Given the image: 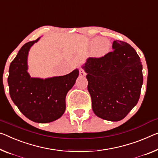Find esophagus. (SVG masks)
<instances>
[{
	"instance_id": "34e87169",
	"label": "esophagus",
	"mask_w": 158,
	"mask_h": 158,
	"mask_svg": "<svg viewBox=\"0 0 158 158\" xmlns=\"http://www.w3.org/2000/svg\"><path fill=\"white\" fill-rule=\"evenodd\" d=\"M79 73H80V76H85L86 75L85 72V71L82 69H80Z\"/></svg>"
}]
</instances>
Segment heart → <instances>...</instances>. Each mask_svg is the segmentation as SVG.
<instances>
[{"instance_id":"1","label":"heart","mask_w":158,"mask_h":158,"mask_svg":"<svg viewBox=\"0 0 158 158\" xmlns=\"http://www.w3.org/2000/svg\"><path fill=\"white\" fill-rule=\"evenodd\" d=\"M90 45L93 47H95L97 54L99 56H102L105 54L110 49V42L107 40H102L100 37H96L90 41Z\"/></svg>"}]
</instances>
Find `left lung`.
I'll list each match as a JSON object with an SVG mask.
<instances>
[{
  "label": "left lung",
  "mask_w": 158,
  "mask_h": 158,
  "mask_svg": "<svg viewBox=\"0 0 158 158\" xmlns=\"http://www.w3.org/2000/svg\"><path fill=\"white\" fill-rule=\"evenodd\" d=\"M113 51L100 58H88L87 73L92 107L98 117L118 121L136 105L143 81L139 56L128 43L116 40Z\"/></svg>",
  "instance_id": "obj_1"
}]
</instances>
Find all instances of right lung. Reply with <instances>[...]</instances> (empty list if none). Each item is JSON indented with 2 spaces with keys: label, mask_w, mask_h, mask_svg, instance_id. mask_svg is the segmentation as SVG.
Wrapping results in <instances>:
<instances>
[{
  "label": "right lung",
  "mask_w": 158,
  "mask_h": 158,
  "mask_svg": "<svg viewBox=\"0 0 158 158\" xmlns=\"http://www.w3.org/2000/svg\"><path fill=\"white\" fill-rule=\"evenodd\" d=\"M40 38L24 44L9 68L10 95L22 113L31 121L48 123L59 118L65 110V97L74 85L79 71L64 76L41 79L27 72L30 48Z\"/></svg>",
  "instance_id": "1"
}]
</instances>
